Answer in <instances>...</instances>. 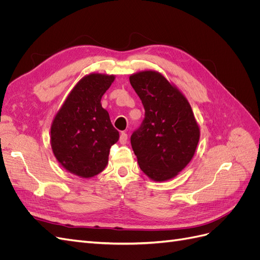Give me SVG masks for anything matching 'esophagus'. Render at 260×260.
<instances>
[{"instance_id": "34e87169", "label": "esophagus", "mask_w": 260, "mask_h": 260, "mask_svg": "<svg viewBox=\"0 0 260 260\" xmlns=\"http://www.w3.org/2000/svg\"><path fill=\"white\" fill-rule=\"evenodd\" d=\"M127 141H128V135L125 132H121L120 137H119L120 144H125V143H127Z\"/></svg>"}]
</instances>
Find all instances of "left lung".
<instances>
[{
  "label": "left lung",
  "instance_id": "1",
  "mask_svg": "<svg viewBox=\"0 0 260 260\" xmlns=\"http://www.w3.org/2000/svg\"><path fill=\"white\" fill-rule=\"evenodd\" d=\"M142 101L144 119L131 146L140 168L154 181L176 177L194 156L200 128L185 96L162 75L147 70L130 76Z\"/></svg>",
  "mask_w": 260,
  "mask_h": 260
}]
</instances>
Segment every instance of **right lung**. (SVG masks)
<instances>
[{
    "label": "right lung",
    "mask_w": 260,
    "mask_h": 260,
    "mask_svg": "<svg viewBox=\"0 0 260 260\" xmlns=\"http://www.w3.org/2000/svg\"><path fill=\"white\" fill-rule=\"evenodd\" d=\"M114 79L113 75L101 74L82 78L53 120V153L61 166L76 176L91 178L103 171L109 149L119 139V132L101 104Z\"/></svg>",
    "instance_id": "obj_1"
}]
</instances>
